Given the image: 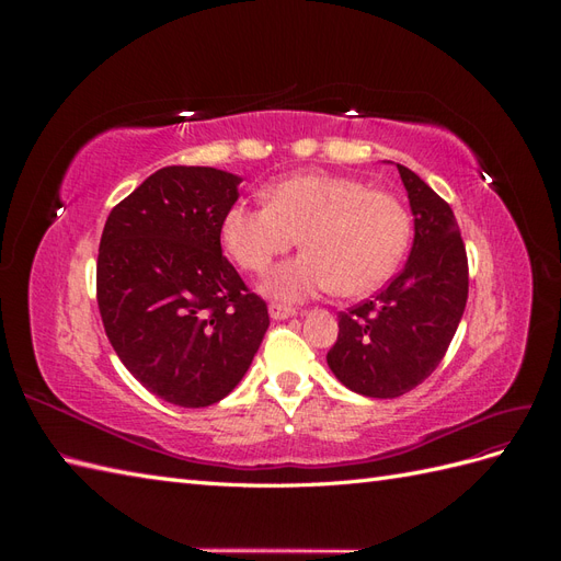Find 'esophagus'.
I'll return each mask as SVG.
<instances>
[{"label":"esophagus","mask_w":561,"mask_h":561,"mask_svg":"<svg viewBox=\"0 0 561 561\" xmlns=\"http://www.w3.org/2000/svg\"><path fill=\"white\" fill-rule=\"evenodd\" d=\"M268 316L274 320H285V318L297 316V311L290 307H283V304H268Z\"/></svg>","instance_id":"34e87169"}]
</instances>
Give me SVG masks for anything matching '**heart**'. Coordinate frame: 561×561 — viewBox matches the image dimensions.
<instances>
[{
	"mask_svg": "<svg viewBox=\"0 0 561 561\" xmlns=\"http://www.w3.org/2000/svg\"><path fill=\"white\" fill-rule=\"evenodd\" d=\"M262 196L266 206L233 203L219 233L233 262L252 274H264L301 236L307 250L276 266L262 285L280 301L328 290L375 293L393 276L412 239L402 203L355 178L297 173L266 184Z\"/></svg>",
	"mask_w": 561,
	"mask_h": 561,
	"instance_id": "1",
	"label": "heart"
}]
</instances>
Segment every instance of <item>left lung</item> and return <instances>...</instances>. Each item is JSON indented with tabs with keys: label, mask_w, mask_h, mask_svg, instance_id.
I'll return each mask as SVG.
<instances>
[{
	"label": "left lung",
	"mask_w": 561,
	"mask_h": 561,
	"mask_svg": "<svg viewBox=\"0 0 561 561\" xmlns=\"http://www.w3.org/2000/svg\"><path fill=\"white\" fill-rule=\"evenodd\" d=\"M398 173L414 215V243L404 268L383 290L339 313L332 375L365 398H400L426 381L461 322L468 257L449 203L410 168Z\"/></svg>",
	"instance_id": "left-lung-1"
}]
</instances>
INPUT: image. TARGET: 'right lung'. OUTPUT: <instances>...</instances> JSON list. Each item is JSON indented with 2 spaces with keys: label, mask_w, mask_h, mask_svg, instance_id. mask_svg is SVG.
I'll list each match as a JSON object with an SVG mask.
<instances>
[{
  "label": "right lung",
  "mask_w": 561,
  "mask_h": 561,
  "mask_svg": "<svg viewBox=\"0 0 561 561\" xmlns=\"http://www.w3.org/2000/svg\"><path fill=\"white\" fill-rule=\"evenodd\" d=\"M241 182L208 165H165L112 208L100 239L110 344L149 393L178 407L227 398L268 328L266 304L219 245Z\"/></svg>",
  "instance_id": "obj_1"
}]
</instances>
